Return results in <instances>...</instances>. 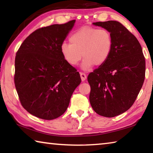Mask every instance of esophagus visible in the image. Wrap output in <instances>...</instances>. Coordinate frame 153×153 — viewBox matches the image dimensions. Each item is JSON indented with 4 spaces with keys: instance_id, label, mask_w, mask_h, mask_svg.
Returning a JSON list of instances; mask_svg holds the SVG:
<instances>
[{
    "instance_id": "34e87169",
    "label": "esophagus",
    "mask_w": 153,
    "mask_h": 153,
    "mask_svg": "<svg viewBox=\"0 0 153 153\" xmlns=\"http://www.w3.org/2000/svg\"><path fill=\"white\" fill-rule=\"evenodd\" d=\"M80 77H81V79L82 81H85L86 79V75L84 73H82V72H80Z\"/></svg>"
}]
</instances>
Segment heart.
<instances>
[{"instance_id":"obj_1","label":"heart","mask_w":153,"mask_h":153,"mask_svg":"<svg viewBox=\"0 0 153 153\" xmlns=\"http://www.w3.org/2000/svg\"><path fill=\"white\" fill-rule=\"evenodd\" d=\"M70 43L61 45V53L67 63L74 66L84 57L82 68L89 70L95 65L100 66L110 57L113 50L111 33L105 29L84 26L71 35Z\"/></svg>"}]
</instances>
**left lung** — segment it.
I'll use <instances>...</instances> for the list:
<instances>
[{"mask_svg": "<svg viewBox=\"0 0 153 153\" xmlns=\"http://www.w3.org/2000/svg\"><path fill=\"white\" fill-rule=\"evenodd\" d=\"M111 33L113 50L105 64L88 76L90 102L98 115L113 117L135 102L144 81L146 64L137 38L120 22L93 23Z\"/></svg>", "mask_w": 153, "mask_h": 153, "instance_id": "1", "label": "left lung"}]
</instances>
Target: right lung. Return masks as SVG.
Returning a JSON list of instances; mask_svg holds the SVG:
<instances>
[{
	"label": "right lung",
	"instance_id": "add662e5",
	"mask_svg": "<svg viewBox=\"0 0 153 153\" xmlns=\"http://www.w3.org/2000/svg\"><path fill=\"white\" fill-rule=\"evenodd\" d=\"M76 20L40 28L17 52L14 81L20 102L28 113L46 120L65 112L81 83L79 74L65 60L61 45Z\"/></svg>",
	"mask_w": 153,
	"mask_h": 153
}]
</instances>
